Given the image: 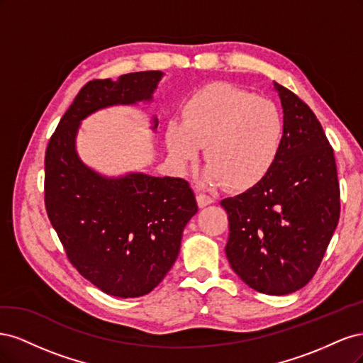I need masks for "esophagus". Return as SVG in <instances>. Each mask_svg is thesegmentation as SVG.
<instances>
[{
    "label": "esophagus",
    "instance_id": "34e87169",
    "mask_svg": "<svg viewBox=\"0 0 363 363\" xmlns=\"http://www.w3.org/2000/svg\"><path fill=\"white\" fill-rule=\"evenodd\" d=\"M196 203H199L200 207H206V206L213 203V199L207 194H199V195H196Z\"/></svg>",
    "mask_w": 363,
    "mask_h": 363
}]
</instances>
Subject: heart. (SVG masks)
Segmentation results:
<instances>
[{
  "label": "heart",
  "instance_id": "b5f03b06",
  "mask_svg": "<svg viewBox=\"0 0 363 363\" xmlns=\"http://www.w3.org/2000/svg\"><path fill=\"white\" fill-rule=\"evenodd\" d=\"M284 123L279 106L239 87L215 82L186 98L182 121L164 125V144L175 164L184 168L204 147L207 184L227 183L244 191L259 183L276 163Z\"/></svg>",
  "mask_w": 363,
  "mask_h": 363
}]
</instances>
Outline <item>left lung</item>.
Segmentation results:
<instances>
[{
  "instance_id": "obj_1",
  "label": "left lung",
  "mask_w": 363,
  "mask_h": 363,
  "mask_svg": "<svg viewBox=\"0 0 363 363\" xmlns=\"http://www.w3.org/2000/svg\"><path fill=\"white\" fill-rule=\"evenodd\" d=\"M284 136L276 163L248 191L221 201L230 267L257 292L286 295L311 281L339 221L333 148L309 106L274 82Z\"/></svg>"
}]
</instances>
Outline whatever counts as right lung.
<instances>
[{"instance_id": "right-lung-1", "label": "right lung", "mask_w": 363, "mask_h": 363, "mask_svg": "<svg viewBox=\"0 0 363 363\" xmlns=\"http://www.w3.org/2000/svg\"><path fill=\"white\" fill-rule=\"evenodd\" d=\"M163 72L94 80L75 96L45 152V207L72 265L103 292L135 298L155 289L179 256L186 224L199 212L189 183L177 177L95 171L80 159L82 121L113 106L150 104ZM159 121L151 116V130Z\"/></svg>"}]
</instances>
